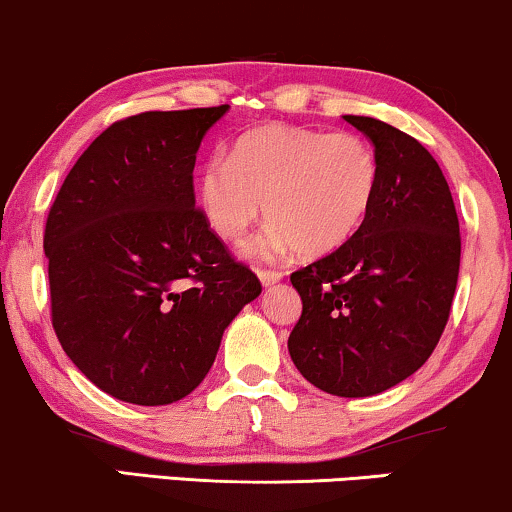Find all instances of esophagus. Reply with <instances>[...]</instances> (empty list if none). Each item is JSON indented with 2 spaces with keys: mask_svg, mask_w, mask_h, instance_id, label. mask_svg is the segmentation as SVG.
I'll return each mask as SVG.
<instances>
[{
  "mask_svg": "<svg viewBox=\"0 0 512 512\" xmlns=\"http://www.w3.org/2000/svg\"><path fill=\"white\" fill-rule=\"evenodd\" d=\"M257 276H260V281H262V286H274V283H278L283 278V274L281 271H276V269H257Z\"/></svg>",
  "mask_w": 512,
  "mask_h": 512,
  "instance_id": "1",
  "label": "esophagus"
}]
</instances>
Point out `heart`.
<instances>
[{
    "label": "heart",
    "mask_w": 512,
    "mask_h": 512,
    "mask_svg": "<svg viewBox=\"0 0 512 512\" xmlns=\"http://www.w3.org/2000/svg\"><path fill=\"white\" fill-rule=\"evenodd\" d=\"M375 184V153L359 134L271 125L238 139L229 165H205L198 200L226 243H243L264 205L271 226L255 255L321 257L357 234Z\"/></svg>",
    "instance_id": "1"
}]
</instances>
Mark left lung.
Here are the masks:
<instances>
[{"label": "left lung", "instance_id": "left-lung-1", "mask_svg": "<svg viewBox=\"0 0 512 512\" xmlns=\"http://www.w3.org/2000/svg\"><path fill=\"white\" fill-rule=\"evenodd\" d=\"M345 120L373 141L378 184L357 234L290 274L302 314L288 352L319 390L371 397L435 352L456 293L461 234L428 148L383 120Z\"/></svg>", "mask_w": 512, "mask_h": 512}]
</instances>
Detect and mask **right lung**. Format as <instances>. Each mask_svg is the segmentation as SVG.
Segmentation results:
<instances>
[{
  "mask_svg": "<svg viewBox=\"0 0 512 512\" xmlns=\"http://www.w3.org/2000/svg\"><path fill=\"white\" fill-rule=\"evenodd\" d=\"M224 106L113 122L68 172L44 226L51 326L99 390L141 406L196 390L262 283L196 208L193 167Z\"/></svg>",
  "mask_w": 512,
  "mask_h": 512,
  "instance_id": "obj_1",
  "label": "right lung"
}]
</instances>
